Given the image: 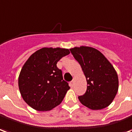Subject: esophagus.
I'll return each instance as SVG.
<instances>
[{"mask_svg": "<svg viewBox=\"0 0 132 132\" xmlns=\"http://www.w3.org/2000/svg\"><path fill=\"white\" fill-rule=\"evenodd\" d=\"M70 86H71V87H72V86H74V81H70Z\"/></svg>", "mask_w": 132, "mask_h": 132, "instance_id": "1", "label": "esophagus"}]
</instances>
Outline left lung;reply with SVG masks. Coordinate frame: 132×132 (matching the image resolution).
<instances>
[{
    "label": "left lung",
    "mask_w": 132,
    "mask_h": 132,
    "mask_svg": "<svg viewBox=\"0 0 132 132\" xmlns=\"http://www.w3.org/2000/svg\"><path fill=\"white\" fill-rule=\"evenodd\" d=\"M80 64L87 81L85 94L79 101L91 110L103 109L109 105L118 91V77L114 67L96 49L81 46L70 49Z\"/></svg>",
    "instance_id": "8db88e82"
}]
</instances>
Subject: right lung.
<instances>
[{
	"label": "right lung",
	"mask_w": 132,
	"mask_h": 132,
	"mask_svg": "<svg viewBox=\"0 0 132 132\" xmlns=\"http://www.w3.org/2000/svg\"><path fill=\"white\" fill-rule=\"evenodd\" d=\"M70 53L68 49L43 48L23 65L18 85L24 101L32 108L50 110L62 101L70 86L63 79L57 62Z\"/></svg>",
	"instance_id": "add662e5"
}]
</instances>
